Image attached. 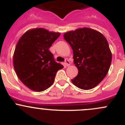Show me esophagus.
Returning <instances> with one entry per match:
<instances>
[{
  "label": "esophagus",
  "mask_w": 125,
  "mask_h": 125,
  "mask_svg": "<svg viewBox=\"0 0 125 125\" xmlns=\"http://www.w3.org/2000/svg\"><path fill=\"white\" fill-rule=\"evenodd\" d=\"M70 64H71V63H70V62L68 60V59H66V60H65V65H66V66H69L70 65Z\"/></svg>",
  "instance_id": "obj_1"
}]
</instances>
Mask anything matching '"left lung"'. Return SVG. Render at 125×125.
Segmentation results:
<instances>
[{
  "instance_id": "obj_1",
  "label": "left lung",
  "mask_w": 125,
  "mask_h": 125,
  "mask_svg": "<svg viewBox=\"0 0 125 125\" xmlns=\"http://www.w3.org/2000/svg\"><path fill=\"white\" fill-rule=\"evenodd\" d=\"M73 51L77 75L72 79L75 86L88 90L99 85L110 68L112 54L106 39L99 31L83 28L64 34Z\"/></svg>"
}]
</instances>
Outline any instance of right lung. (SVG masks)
I'll use <instances>...</instances> for the list:
<instances>
[{"mask_svg": "<svg viewBox=\"0 0 125 125\" xmlns=\"http://www.w3.org/2000/svg\"><path fill=\"white\" fill-rule=\"evenodd\" d=\"M60 35L39 28L28 30L19 40L13 55L14 68L19 79L31 90L40 92L50 88L57 71L63 68L49 51Z\"/></svg>", "mask_w": 125, "mask_h": 125, "instance_id": "obj_1", "label": "right lung"}]
</instances>
